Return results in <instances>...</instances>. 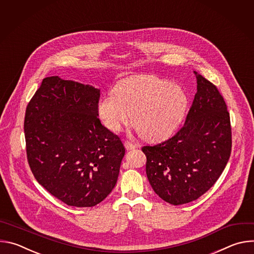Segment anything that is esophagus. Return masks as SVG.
Returning a JSON list of instances; mask_svg holds the SVG:
<instances>
[{
  "label": "esophagus",
  "instance_id": "1",
  "mask_svg": "<svg viewBox=\"0 0 254 254\" xmlns=\"http://www.w3.org/2000/svg\"><path fill=\"white\" fill-rule=\"evenodd\" d=\"M125 146H126L127 150H133V149L136 148V144H134V143H132L130 141H126L125 142Z\"/></svg>",
  "mask_w": 254,
  "mask_h": 254
}]
</instances>
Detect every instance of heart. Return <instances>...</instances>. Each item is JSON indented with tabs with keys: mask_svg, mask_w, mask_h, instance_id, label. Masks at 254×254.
Returning a JSON list of instances; mask_svg holds the SVG:
<instances>
[{
	"mask_svg": "<svg viewBox=\"0 0 254 254\" xmlns=\"http://www.w3.org/2000/svg\"><path fill=\"white\" fill-rule=\"evenodd\" d=\"M114 93L101 97L97 114L112 131L131 120L140 135L155 140L168 136L183 122L189 105L187 91L154 75H135L120 81Z\"/></svg>",
	"mask_w": 254,
	"mask_h": 254,
	"instance_id": "heart-1",
	"label": "heart"
}]
</instances>
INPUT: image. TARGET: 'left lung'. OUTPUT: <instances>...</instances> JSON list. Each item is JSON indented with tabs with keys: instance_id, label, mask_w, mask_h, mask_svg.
Segmentation results:
<instances>
[{
	"instance_id": "8db88e82",
	"label": "left lung",
	"mask_w": 254,
	"mask_h": 254,
	"mask_svg": "<svg viewBox=\"0 0 254 254\" xmlns=\"http://www.w3.org/2000/svg\"><path fill=\"white\" fill-rule=\"evenodd\" d=\"M194 73L197 92L184 126L167 140L141 148L153 190L172 205L205 194L222 174L231 153L227 105L212 82Z\"/></svg>"
}]
</instances>
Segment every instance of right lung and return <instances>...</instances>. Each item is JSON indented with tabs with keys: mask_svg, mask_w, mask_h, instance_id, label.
Here are the masks:
<instances>
[{
	"mask_svg": "<svg viewBox=\"0 0 254 254\" xmlns=\"http://www.w3.org/2000/svg\"><path fill=\"white\" fill-rule=\"evenodd\" d=\"M97 88L58 76L43 79L29 101L24 131L37 182L69 206L93 207L115 188L126 150L98 119Z\"/></svg>",
	"mask_w": 254,
	"mask_h": 254,
	"instance_id": "1",
	"label": "right lung"
}]
</instances>
